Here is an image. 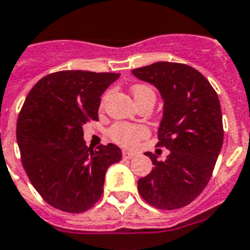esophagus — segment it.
Listing matches in <instances>:
<instances>
[{
    "label": "esophagus",
    "instance_id": "obj_1",
    "mask_svg": "<svg viewBox=\"0 0 250 250\" xmlns=\"http://www.w3.org/2000/svg\"><path fill=\"white\" fill-rule=\"evenodd\" d=\"M135 156L136 152H133V151H123V157H125V159H133Z\"/></svg>",
    "mask_w": 250,
    "mask_h": 250
}]
</instances>
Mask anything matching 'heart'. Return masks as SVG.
<instances>
[{
    "instance_id": "1",
    "label": "heart",
    "mask_w": 250,
    "mask_h": 250,
    "mask_svg": "<svg viewBox=\"0 0 250 250\" xmlns=\"http://www.w3.org/2000/svg\"><path fill=\"white\" fill-rule=\"evenodd\" d=\"M132 94L136 102L144 100L146 98H155L154 90L150 86L144 83H137L132 87ZM147 129L142 125H129V123H115L112 128L109 129V136L113 141L117 142L121 146L131 147L135 146L141 138L147 136Z\"/></svg>"
}]
</instances>
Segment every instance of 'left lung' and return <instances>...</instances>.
I'll list each match as a JSON object with an SVG mask.
<instances>
[{"label":"left lung","instance_id":"1","mask_svg":"<svg viewBox=\"0 0 250 250\" xmlns=\"http://www.w3.org/2000/svg\"><path fill=\"white\" fill-rule=\"evenodd\" d=\"M138 80L154 85L164 102L159 125V146L169 155L152 161V170L137 182L138 192L151 206L175 209L200 196L212 175L224 141L219 96L196 68L156 62L132 70Z\"/></svg>","mask_w":250,"mask_h":250}]
</instances>
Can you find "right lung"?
I'll use <instances>...</instances> for the list:
<instances>
[{
	"instance_id": "obj_1",
	"label": "right lung",
	"mask_w": 250,
	"mask_h": 250,
	"mask_svg": "<svg viewBox=\"0 0 250 250\" xmlns=\"http://www.w3.org/2000/svg\"><path fill=\"white\" fill-rule=\"evenodd\" d=\"M119 73L61 71L30 90L16 125L21 161L31 184L50 206L79 213L100 200L105 173L121 161L114 144L86 146L83 125L98 121L100 96Z\"/></svg>"
}]
</instances>
